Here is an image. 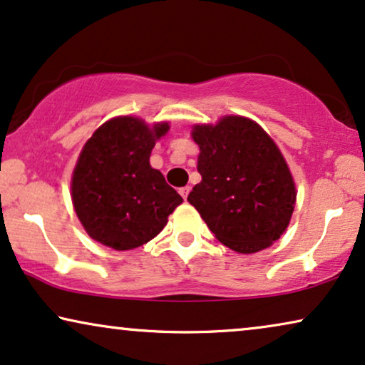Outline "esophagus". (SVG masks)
<instances>
[{"mask_svg": "<svg viewBox=\"0 0 365 365\" xmlns=\"http://www.w3.org/2000/svg\"><path fill=\"white\" fill-rule=\"evenodd\" d=\"M189 192H191V187H189V186H186V187H181V189H179V194H181V196H182V199H184V201H186V199H187V196H189Z\"/></svg>", "mask_w": 365, "mask_h": 365, "instance_id": "esophagus-1", "label": "esophagus"}]
</instances>
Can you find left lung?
<instances>
[{
  "instance_id": "8db88e82",
  "label": "left lung",
  "mask_w": 365,
  "mask_h": 365,
  "mask_svg": "<svg viewBox=\"0 0 365 365\" xmlns=\"http://www.w3.org/2000/svg\"><path fill=\"white\" fill-rule=\"evenodd\" d=\"M201 182L187 201L217 241L241 254L259 252L286 231L296 206V184L271 136L242 116L196 124Z\"/></svg>"
}]
</instances>
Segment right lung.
<instances>
[{
    "mask_svg": "<svg viewBox=\"0 0 365 365\" xmlns=\"http://www.w3.org/2000/svg\"><path fill=\"white\" fill-rule=\"evenodd\" d=\"M168 123L149 128L133 116L101 124L84 144L71 179L76 216L94 241L129 251L156 237L182 197L149 156Z\"/></svg>",
    "mask_w": 365,
    "mask_h": 365,
    "instance_id": "1",
    "label": "right lung"
}]
</instances>
